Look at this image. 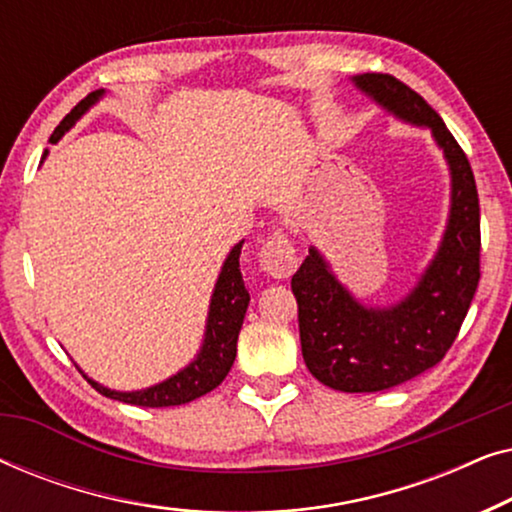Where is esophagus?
<instances>
[{
	"instance_id": "1",
	"label": "esophagus",
	"mask_w": 512,
	"mask_h": 512,
	"mask_svg": "<svg viewBox=\"0 0 512 512\" xmlns=\"http://www.w3.org/2000/svg\"><path fill=\"white\" fill-rule=\"evenodd\" d=\"M261 268L270 277L284 279L291 277L298 268V256L289 237L284 233H272L261 247Z\"/></svg>"
}]
</instances>
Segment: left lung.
Here are the masks:
<instances>
[{"instance_id":"1","label":"left lung","mask_w":512,"mask_h":512,"mask_svg":"<svg viewBox=\"0 0 512 512\" xmlns=\"http://www.w3.org/2000/svg\"><path fill=\"white\" fill-rule=\"evenodd\" d=\"M352 83L398 121L429 130L450 170L445 233L401 300L361 303L314 244L291 279L307 370L331 389L373 394L433 368L452 347L480 279V202L466 153L424 97L389 74Z\"/></svg>"}]
</instances>
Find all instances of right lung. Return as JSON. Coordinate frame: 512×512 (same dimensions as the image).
I'll list each match as a JSON object with an SVG mask.
<instances>
[{
	"mask_svg": "<svg viewBox=\"0 0 512 512\" xmlns=\"http://www.w3.org/2000/svg\"><path fill=\"white\" fill-rule=\"evenodd\" d=\"M102 97H104V88L95 90V93H90L86 100L76 104V107L62 118L58 128H55V132L51 135V144H58V139H62L65 132L72 130L74 123L79 121L90 107H95ZM46 156L48 151H44V158ZM242 244L244 240L237 242L221 265L219 279H216L214 291H212V300H209L205 338H202L200 352L195 354V359L188 363V366L181 368L179 373L170 375L167 380L153 384V387L137 389V391H116V389L104 387L100 382H95L93 377L88 375L83 377H86V380L93 384L102 396L114 398V401L130 403V405H142V408L184 405L219 387V384L226 380L230 368H233V361L237 354V335H240L244 314H247V307H249V291L244 289V279L240 272Z\"/></svg>",
	"mask_w": 512,
	"mask_h": 512,
	"instance_id": "right-lung-1",
	"label": "right lung"
}]
</instances>
